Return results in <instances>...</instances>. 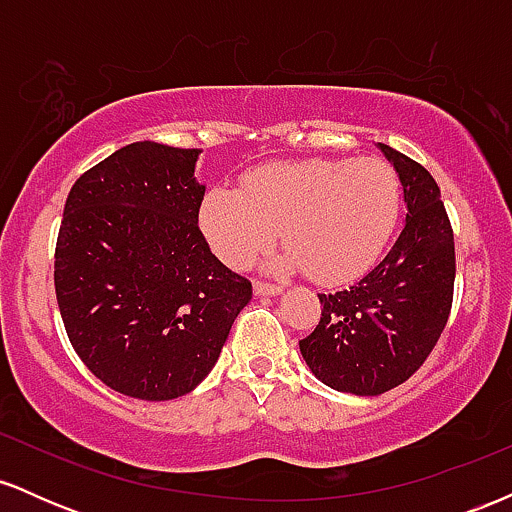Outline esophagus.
<instances>
[{"label":"esophagus","instance_id":"obj_1","mask_svg":"<svg viewBox=\"0 0 512 512\" xmlns=\"http://www.w3.org/2000/svg\"><path fill=\"white\" fill-rule=\"evenodd\" d=\"M255 289L257 296H276V293H281V286L279 284H269V281H255Z\"/></svg>","mask_w":512,"mask_h":512}]
</instances>
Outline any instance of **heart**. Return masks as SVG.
I'll use <instances>...</instances> for the list:
<instances>
[{"label":"heart","instance_id":"heart-1","mask_svg":"<svg viewBox=\"0 0 512 512\" xmlns=\"http://www.w3.org/2000/svg\"><path fill=\"white\" fill-rule=\"evenodd\" d=\"M399 204L395 168L380 158H305L255 168L240 192L211 187L199 226L231 267L257 260L281 231L286 262L320 284H339L378 260Z\"/></svg>","mask_w":512,"mask_h":512}]
</instances>
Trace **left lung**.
<instances>
[{"label": "left lung", "instance_id": "obj_1", "mask_svg": "<svg viewBox=\"0 0 512 512\" xmlns=\"http://www.w3.org/2000/svg\"><path fill=\"white\" fill-rule=\"evenodd\" d=\"M399 173L407 221L385 260L334 293H317L320 322L301 339L310 370L332 390L373 397L416 373L448 325L455 238L433 175L380 144Z\"/></svg>", "mask_w": 512, "mask_h": 512}]
</instances>
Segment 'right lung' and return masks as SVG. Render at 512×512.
<instances>
[{"label":"right lung","instance_id":"1","mask_svg":"<svg viewBox=\"0 0 512 512\" xmlns=\"http://www.w3.org/2000/svg\"><path fill=\"white\" fill-rule=\"evenodd\" d=\"M202 149L134 142L69 190L55 293L69 342L120 395L163 402L214 368L252 284L199 231Z\"/></svg>","mask_w":512,"mask_h":512}]
</instances>
